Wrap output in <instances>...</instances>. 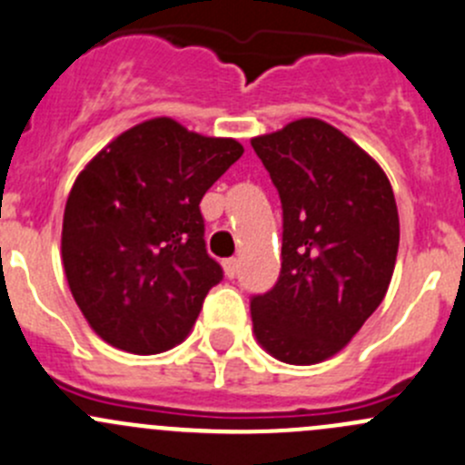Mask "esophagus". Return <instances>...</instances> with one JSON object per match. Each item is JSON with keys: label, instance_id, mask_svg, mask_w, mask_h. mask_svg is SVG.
I'll return each instance as SVG.
<instances>
[{"label": "esophagus", "instance_id": "1", "mask_svg": "<svg viewBox=\"0 0 465 465\" xmlns=\"http://www.w3.org/2000/svg\"><path fill=\"white\" fill-rule=\"evenodd\" d=\"M223 267H224V274H227V279H233V276L238 274V259H224Z\"/></svg>", "mask_w": 465, "mask_h": 465}]
</instances>
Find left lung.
<instances>
[{
  "instance_id": "left-lung-1",
  "label": "left lung",
  "mask_w": 465,
  "mask_h": 465,
  "mask_svg": "<svg viewBox=\"0 0 465 465\" xmlns=\"http://www.w3.org/2000/svg\"><path fill=\"white\" fill-rule=\"evenodd\" d=\"M283 209L281 274L250 299L276 360L317 364L344 349L387 294L401 224L382 168L346 134L299 119L252 139Z\"/></svg>"
}]
</instances>
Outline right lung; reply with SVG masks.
Instances as JSON below:
<instances>
[{"instance_id":"add662e5","label":"right lung","mask_w":465,"mask_h":465,"mask_svg":"<svg viewBox=\"0 0 465 465\" xmlns=\"http://www.w3.org/2000/svg\"><path fill=\"white\" fill-rule=\"evenodd\" d=\"M236 139L150 119L103 148L64 206L63 262L89 326L121 351L180 344L223 267L206 254V191L238 162Z\"/></svg>"}]
</instances>
